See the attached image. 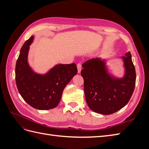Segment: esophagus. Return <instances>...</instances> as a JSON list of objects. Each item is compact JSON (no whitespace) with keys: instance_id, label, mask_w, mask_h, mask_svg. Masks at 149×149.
<instances>
[{"instance_id":"1","label":"esophagus","mask_w":149,"mask_h":149,"mask_svg":"<svg viewBox=\"0 0 149 149\" xmlns=\"http://www.w3.org/2000/svg\"><path fill=\"white\" fill-rule=\"evenodd\" d=\"M77 68H78V73H81V64L78 63L77 64Z\"/></svg>"}]
</instances>
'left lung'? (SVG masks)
<instances>
[{
  "label": "left lung",
  "instance_id": "1",
  "mask_svg": "<svg viewBox=\"0 0 149 149\" xmlns=\"http://www.w3.org/2000/svg\"><path fill=\"white\" fill-rule=\"evenodd\" d=\"M120 57L124 61V76L119 78L111 74L105 60L93 58L83 65L86 101L93 111L109 115L124 107L131 97L136 85V70L130 52Z\"/></svg>",
  "mask_w": 149,
  "mask_h": 149
}]
</instances>
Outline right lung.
<instances>
[{"label": "right lung", "instance_id": "obj_1", "mask_svg": "<svg viewBox=\"0 0 149 149\" xmlns=\"http://www.w3.org/2000/svg\"><path fill=\"white\" fill-rule=\"evenodd\" d=\"M34 37L26 40L21 48L15 66V81L19 92L30 106L39 110L55 108L59 104L63 91L78 73L75 63L56 65L46 74L34 72L28 63L30 45Z\"/></svg>", "mask_w": 149, "mask_h": 149}]
</instances>
